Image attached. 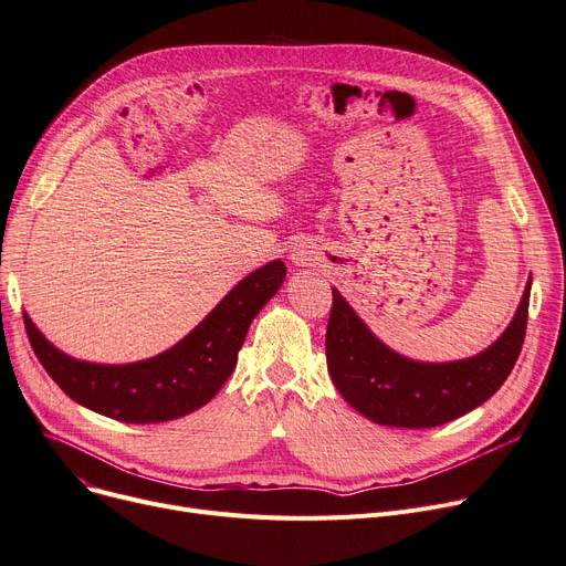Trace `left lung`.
I'll return each instance as SVG.
<instances>
[{
  "instance_id": "1",
  "label": "left lung",
  "mask_w": 566,
  "mask_h": 566,
  "mask_svg": "<svg viewBox=\"0 0 566 566\" xmlns=\"http://www.w3.org/2000/svg\"><path fill=\"white\" fill-rule=\"evenodd\" d=\"M530 286L497 342L457 363H418L385 346L344 295L333 289L325 333L328 371L339 395L382 427L429 429L452 422L491 399L514 369L525 339Z\"/></svg>"
}]
</instances>
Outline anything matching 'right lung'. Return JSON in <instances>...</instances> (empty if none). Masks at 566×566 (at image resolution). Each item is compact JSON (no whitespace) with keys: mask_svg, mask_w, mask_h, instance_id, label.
Wrapping results in <instances>:
<instances>
[{"mask_svg":"<svg viewBox=\"0 0 566 566\" xmlns=\"http://www.w3.org/2000/svg\"><path fill=\"white\" fill-rule=\"evenodd\" d=\"M286 277L275 259L238 282L197 328L169 350L130 365L75 360L24 314L27 337L52 380L80 406L128 424H156L206 406L238 363L250 323Z\"/></svg>","mask_w":566,"mask_h":566,"instance_id":"add662e5","label":"right lung"}]
</instances>
